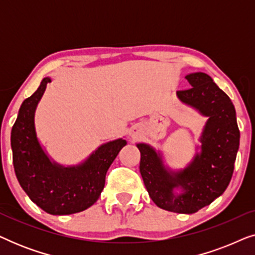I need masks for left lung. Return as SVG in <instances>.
Instances as JSON below:
<instances>
[{
  "instance_id": "8db88e82",
  "label": "left lung",
  "mask_w": 255,
  "mask_h": 255,
  "mask_svg": "<svg viewBox=\"0 0 255 255\" xmlns=\"http://www.w3.org/2000/svg\"><path fill=\"white\" fill-rule=\"evenodd\" d=\"M186 79L191 88L176 92L180 101L208 117L200 138L201 152L186 168L169 169L152 146L137 144L140 174L152 201L163 210L194 214L221 196L231 181L240 132L230 97L205 73ZM180 189V193L175 190Z\"/></svg>"
}]
</instances>
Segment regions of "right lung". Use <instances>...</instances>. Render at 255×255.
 I'll return each mask as SVG.
<instances>
[{"instance_id": "1", "label": "right lung", "mask_w": 255, "mask_h": 255, "mask_svg": "<svg viewBox=\"0 0 255 255\" xmlns=\"http://www.w3.org/2000/svg\"><path fill=\"white\" fill-rule=\"evenodd\" d=\"M50 78L24 100L11 130L12 162L17 180L30 200L51 215H72L95 203L106 183V174L124 139L97 147L85 161L65 167L48 158L37 138L34 113Z\"/></svg>"}]
</instances>
